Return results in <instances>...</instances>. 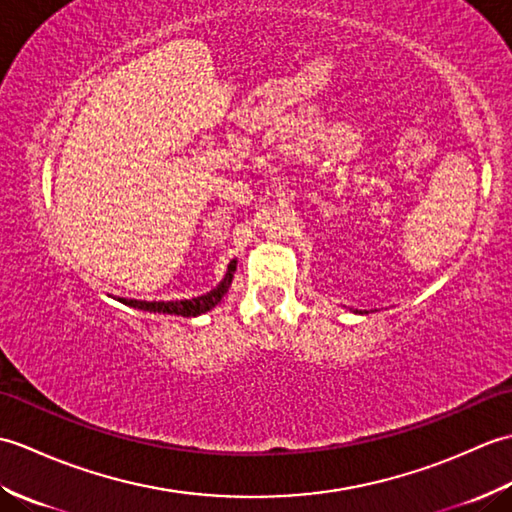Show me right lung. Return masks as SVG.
<instances>
[{"mask_svg": "<svg viewBox=\"0 0 512 512\" xmlns=\"http://www.w3.org/2000/svg\"><path fill=\"white\" fill-rule=\"evenodd\" d=\"M235 273V259L228 264V273L222 279V284L213 288L211 292H206L202 297L195 299H184V301H136V299H118L125 306H132L138 310H147V312H162V314H178V317H198V314L209 312L213 306L222 301L226 295L228 286H231V279Z\"/></svg>", "mask_w": 512, "mask_h": 512, "instance_id": "right-lung-1", "label": "right lung"}]
</instances>
